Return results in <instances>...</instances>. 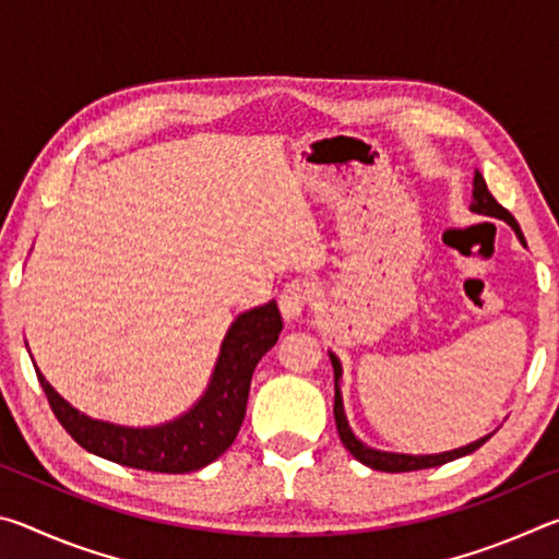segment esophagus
<instances>
[{
    "label": "esophagus",
    "instance_id": "esophagus-1",
    "mask_svg": "<svg viewBox=\"0 0 559 559\" xmlns=\"http://www.w3.org/2000/svg\"><path fill=\"white\" fill-rule=\"evenodd\" d=\"M310 302V286L302 281H290L283 286L281 296H278V306H281V313L286 320H296L306 306Z\"/></svg>",
    "mask_w": 559,
    "mask_h": 559
}]
</instances>
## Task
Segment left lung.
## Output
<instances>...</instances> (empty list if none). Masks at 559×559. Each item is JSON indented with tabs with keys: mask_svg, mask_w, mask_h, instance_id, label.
<instances>
[{
	"mask_svg": "<svg viewBox=\"0 0 559 559\" xmlns=\"http://www.w3.org/2000/svg\"><path fill=\"white\" fill-rule=\"evenodd\" d=\"M471 210L478 212V214H486V216H496V219H503L508 222L510 226H513L518 239L525 243L523 239V231H520L518 222L513 219V214H510L503 204L496 202V197L488 192L486 187V179L480 177V173H476V177H473V202H471ZM330 359H333V370H335V382L340 377V362L335 355H330ZM335 424H337V433H340V441L345 443V449L353 453V456L365 463V466H370L374 471H384V473H406V471H421V468H433V466H443V463H449L453 459H461L466 456V453H473L476 449L484 447V443L493 437V433H488V437L478 439L468 443V447L463 449H456V451H447V453H433V456H409V453H384V451H374L370 447H365L362 441L355 439V433L349 431L347 427V419H345V412H343V396H340V390L335 384Z\"/></svg>",
	"mask_w": 559,
	"mask_h": 559,
	"instance_id": "1",
	"label": "left lung"
}]
</instances>
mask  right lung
<instances>
[{"label": "right lung", "mask_w": 559, "mask_h": 559, "mask_svg": "<svg viewBox=\"0 0 559 559\" xmlns=\"http://www.w3.org/2000/svg\"><path fill=\"white\" fill-rule=\"evenodd\" d=\"M281 330L283 320L276 300L236 318L224 337L219 362L202 402H197L194 409L179 416L177 421L155 429H128L88 419L56 394L39 370L36 377L56 419L79 447L120 466L155 473H189L219 459L234 443L249 402L251 374L259 359L276 345Z\"/></svg>", "instance_id": "1"}]
</instances>
